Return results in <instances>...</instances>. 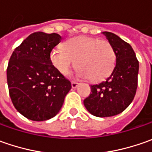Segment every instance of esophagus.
<instances>
[{"mask_svg": "<svg viewBox=\"0 0 152 152\" xmlns=\"http://www.w3.org/2000/svg\"><path fill=\"white\" fill-rule=\"evenodd\" d=\"M78 85H79V83H77V82H75V81H73V82H72V88H73V89L77 88Z\"/></svg>", "mask_w": 152, "mask_h": 152, "instance_id": "34e87169", "label": "esophagus"}]
</instances>
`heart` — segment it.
Masks as SVG:
<instances>
[{"label": "heart", "instance_id": "b5f03b06", "mask_svg": "<svg viewBox=\"0 0 152 152\" xmlns=\"http://www.w3.org/2000/svg\"><path fill=\"white\" fill-rule=\"evenodd\" d=\"M116 59L109 41L91 36L69 39L62 44V49L54 48L50 53L51 64L61 74L67 75L76 61L77 75L93 82L107 78L113 71Z\"/></svg>", "mask_w": 152, "mask_h": 152}]
</instances>
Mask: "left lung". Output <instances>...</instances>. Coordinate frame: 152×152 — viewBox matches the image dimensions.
Returning a JSON list of instances; mask_svg holds the SVG:
<instances>
[{
	"instance_id": "8db88e82",
	"label": "left lung",
	"mask_w": 152,
	"mask_h": 152,
	"mask_svg": "<svg viewBox=\"0 0 152 152\" xmlns=\"http://www.w3.org/2000/svg\"><path fill=\"white\" fill-rule=\"evenodd\" d=\"M116 52V65L105 81L91 86V95L84 105L100 118L121 113L134 100L138 85L139 61L131 45L111 32H103Z\"/></svg>"
}]
</instances>
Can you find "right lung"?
I'll return each instance as SVG.
<instances>
[{"instance_id": "1", "label": "right lung", "mask_w": 152, "mask_h": 152, "mask_svg": "<svg viewBox=\"0 0 152 152\" xmlns=\"http://www.w3.org/2000/svg\"><path fill=\"white\" fill-rule=\"evenodd\" d=\"M61 39L56 33H33L10 57L7 69L9 95L18 112L28 119L45 121L55 117L72 88L71 82L50 60V51Z\"/></svg>"}]
</instances>
